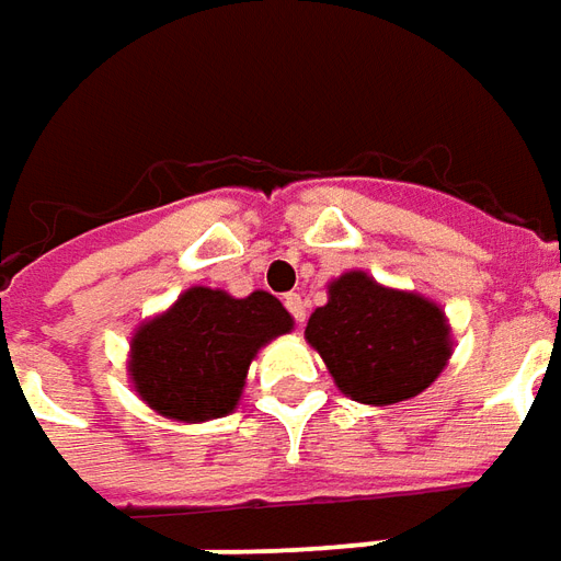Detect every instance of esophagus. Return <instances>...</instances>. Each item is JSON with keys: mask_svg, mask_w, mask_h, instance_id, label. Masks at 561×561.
Instances as JSON below:
<instances>
[{"mask_svg": "<svg viewBox=\"0 0 561 561\" xmlns=\"http://www.w3.org/2000/svg\"><path fill=\"white\" fill-rule=\"evenodd\" d=\"M282 304H285V310L295 316V322H304V319H307V300H304L300 295H295V291H291V295H285V300H282Z\"/></svg>", "mask_w": 561, "mask_h": 561, "instance_id": "esophagus-1", "label": "esophagus"}]
</instances>
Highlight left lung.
Segmentation results:
<instances>
[{"label":"left lung","instance_id":"left-lung-1","mask_svg":"<svg viewBox=\"0 0 561 561\" xmlns=\"http://www.w3.org/2000/svg\"><path fill=\"white\" fill-rule=\"evenodd\" d=\"M307 341L341 390L365 405H392L424 392L451 356L445 312L426 297L392 291L365 273L331 282L312 312Z\"/></svg>","mask_w":561,"mask_h":561}]
</instances>
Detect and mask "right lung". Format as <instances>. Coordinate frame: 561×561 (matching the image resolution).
Wrapping results in <instances>:
<instances>
[{
    "instance_id": "obj_1",
    "label": "right lung",
    "mask_w": 561,
    "mask_h": 561,
    "mask_svg": "<svg viewBox=\"0 0 561 561\" xmlns=\"http://www.w3.org/2000/svg\"><path fill=\"white\" fill-rule=\"evenodd\" d=\"M291 331V316L266 291L230 297L190 288L131 341V380L140 399L174 421H208L236 409L254 353Z\"/></svg>"
}]
</instances>
